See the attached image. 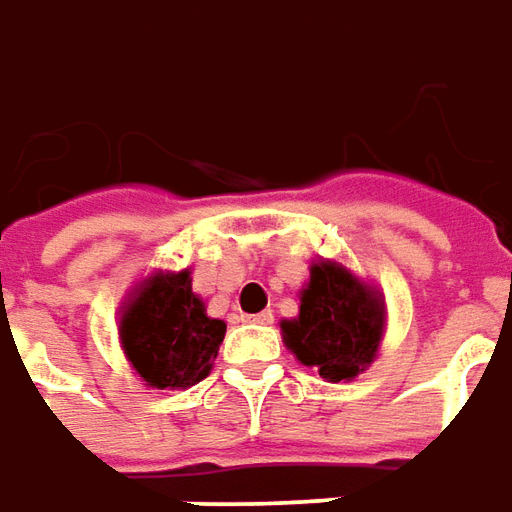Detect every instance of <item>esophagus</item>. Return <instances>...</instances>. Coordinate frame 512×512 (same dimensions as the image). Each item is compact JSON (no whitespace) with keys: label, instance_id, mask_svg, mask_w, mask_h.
Instances as JSON below:
<instances>
[{"label":"esophagus","instance_id":"34e87169","mask_svg":"<svg viewBox=\"0 0 512 512\" xmlns=\"http://www.w3.org/2000/svg\"><path fill=\"white\" fill-rule=\"evenodd\" d=\"M245 322H256V325H270L273 322V311H262V314H248Z\"/></svg>","mask_w":512,"mask_h":512}]
</instances>
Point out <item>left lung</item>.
<instances>
[{
    "label": "left lung",
    "mask_w": 512,
    "mask_h": 512,
    "mask_svg": "<svg viewBox=\"0 0 512 512\" xmlns=\"http://www.w3.org/2000/svg\"><path fill=\"white\" fill-rule=\"evenodd\" d=\"M386 325L383 295L339 262H314L300 314L281 322L286 347L331 383L353 380L375 361Z\"/></svg>",
    "instance_id": "1"
}]
</instances>
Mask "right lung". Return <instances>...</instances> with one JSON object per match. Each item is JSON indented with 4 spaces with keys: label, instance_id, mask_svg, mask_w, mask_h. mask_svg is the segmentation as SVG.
I'll list each match as a JSON object with an SVG mask.
<instances>
[{
    "label": "right lung",
    "instance_id": "right-lung-1",
    "mask_svg": "<svg viewBox=\"0 0 512 512\" xmlns=\"http://www.w3.org/2000/svg\"><path fill=\"white\" fill-rule=\"evenodd\" d=\"M121 347L151 389H187L212 372L226 322L206 314L190 270L151 273L123 303Z\"/></svg>",
    "mask_w": 512,
    "mask_h": 512
}]
</instances>
